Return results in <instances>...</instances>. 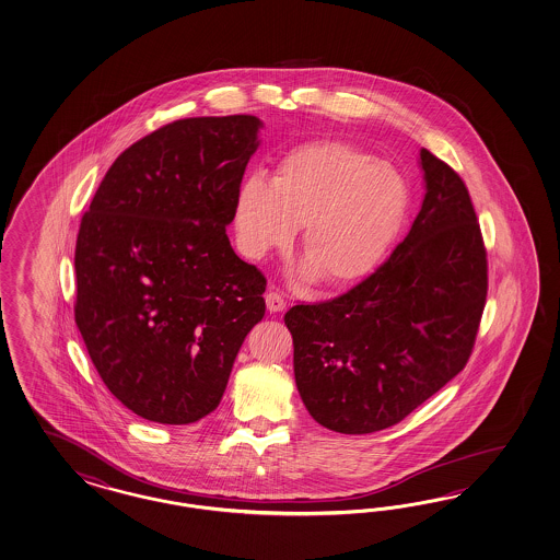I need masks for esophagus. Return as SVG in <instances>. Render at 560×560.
Returning <instances> with one entry per match:
<instances>
[{
	"mask_svg": "<svg viewBox=\"0 0 560 560\" xmlns=\"http://www.w3.org/2000/svg\"><path fill=\"white\" fill-rule=\"evenodd\" d=\"M265 301H267V310H269L271 314H279V312L285 310V300H283L277 291H269V293L265 295Z\"/></svg>",
	"mask_w": 560,
	"mask_h": 560,
	"instance_id": "obj_1",
	"label": "esophagus"
}]
</instances>
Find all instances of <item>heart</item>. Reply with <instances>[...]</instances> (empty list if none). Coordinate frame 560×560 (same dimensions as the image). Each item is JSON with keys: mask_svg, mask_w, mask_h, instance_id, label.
Masks as SVG:
<instances>
[{"mask_svg": "<svg viewBox=\"0 0 560 560\" xmlns=\"http://www.w3.org/2000/svg\"><path fill=\"white\" fill-rule=\"evenodd\" d=\"M407 182L395 165L338 139L287 151L273 178L253 174L234 198L236 241L250 259L291 243L301 224V277L355 283L381 262L405 220Z\"/></svg>", "mask_w": 560, "mask_h": 560, "instance_id": "b5f03b06", "label": "heart"}]
</instances>
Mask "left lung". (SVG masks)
<instances>
[{
  "label": "left lung",
  "mask_w": 560,
  "mask_h": 560,
  "mask_svg": "<svg viewBox=\"0 0 560 560\" xmlns=\"http://www.w3.org/2000/svg\"><path fill=\"white\" fill-rule=\"evenodd\" d=\"M424 198L405 241L336 300L293 305L295 384L329 431L400 423L465 369L488 295V259L464 179L421 150Z\"/></svg>",
  "instance_id": "1"
}]
</instances>
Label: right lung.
<instances>
[{
	"mask_svg": "<svg viewBox=\"0 0 560 560\" xmlns=\"http://www.w3.org/2000/svg\"><path fill=\"white\" fill-rule=\"evenodd\" d=\"M253 115L164 125L113 162L74 250V322L110 395L141 419L200 421L219 407L267 279L226 226L250 155Z\"/></svg>",
	"mask_w": 560,
	"mask_h": 560,
	"instance_id": "add662e5",
	"label": "right lung"
}]
</instances>
